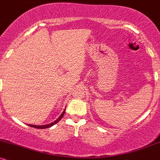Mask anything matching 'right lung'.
I'll list each match as a JSON object with an SVG mask.
<instances>
[{"label":"right lung","instance_id":"obj_1","mask_svg":"<svg viewBox=\"0 0 160 160\" xmlns=\"http://www.w3.org/2000/svg\"><path fill=\"white\" fill-rule=\"evenodd\" d=\"M65 109L64 110L63 112H62V114L59 116V117H58V119H57V120H56L55 121H53V122H51V123L46 124V125H42V126H37V125H30V124H27V125H28V126H31V127H34V128H40V129H43V128H49V127H51V126H54L55 124H56L58 122H59L60 120H61L62 117H63L64 114H65Z\"/></svg>","mask_w":160,"mask_h":160}]
</instances>
